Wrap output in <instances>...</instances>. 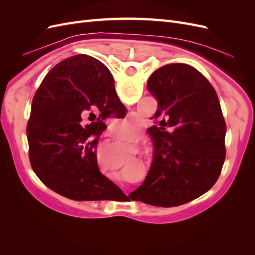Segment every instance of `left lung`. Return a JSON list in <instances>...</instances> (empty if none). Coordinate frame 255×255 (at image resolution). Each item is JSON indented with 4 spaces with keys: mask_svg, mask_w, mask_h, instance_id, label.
Masks as SVG:
<instances>
[{
    "mask_svg": "<svg viewBox=\"0 0 255 255\" xmlns=\"http://www.w3.org/2000/svg\"><path fill=\"white\" fill-rule=\"evenodd\" d=\"M146 87L158 105L153 117L157 126L148 129L153 160L143 183L128 197L153 206H179L218 180L226 158V121L214 87L189 65L157 69Z\"/></svg>",
    "mask_w": 255,
    "mask_h": 255,
    "instance_id": "1",
    "label": "left lung"
}]
</instances>
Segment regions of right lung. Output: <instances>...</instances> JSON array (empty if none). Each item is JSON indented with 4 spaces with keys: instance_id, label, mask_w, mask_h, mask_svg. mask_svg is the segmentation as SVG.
<instances>
[{
    "instance_id": "add662e5",
    "label": "right lung",
    "mask_w": 255,
    "mask_h": 255,
    "mask_svg": "<svg viewBox=\"0 0 255 255\" xmlns=\"http://www.w3.org/2000/svg\"><path fill=\"white\" fill-rule=\"evenodd\" d=\"M30 110L29 160L45 186L75 201L111 200L119 194L97 163L103 120L121 117L126 110L101 61L84 54L60 61L45 75Z\"/></svg>"
}]
</instances>
